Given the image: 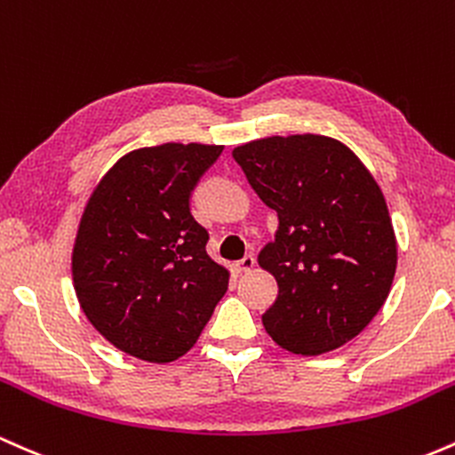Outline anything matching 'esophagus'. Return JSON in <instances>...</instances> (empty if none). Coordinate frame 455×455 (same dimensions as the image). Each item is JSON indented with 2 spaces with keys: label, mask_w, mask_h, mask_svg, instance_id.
<instances>
[{
  "label": "esophagus",
  "mask_w": 455,
  "mask_h": 455,
  "mask_svg": "<svg viewBox=\"0 0 455 455\" xmlns=\"http://www.w3.org/2000/svg\"><path fill=\"white\" fill-rule=\"evenodd\" d=\"M253 267H255V258H253V255H244L243 259L234 262V268H236L238 273H247V270H251Z\"/></svg>",
  "instance_id": "esophagus-1"
}]
</instances>
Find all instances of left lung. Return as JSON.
Instances as JSON below:
<instances>
[{
	"instance_id": "obj_1",
	"label": "left lung",
	"mask_w": 455,
	"mask_h": 455,
	"mask_svg": "<svg viewBox=\"0 0 455 455\" xmlns=\"http://www.w3.org/2000/svg\"><path fill=\"white\" fill-rule=\"evenodd\" d=\"M232 156L279 219L258 258L279 285L264 329L294 355L339 348L379 314L395 275L380 187L350 148L324 135L267 137Z\"/></svg>"
}]
</instances>
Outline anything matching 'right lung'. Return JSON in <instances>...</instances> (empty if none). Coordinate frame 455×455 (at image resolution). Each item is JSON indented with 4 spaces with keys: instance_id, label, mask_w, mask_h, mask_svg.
<instances>
[{
    "instance_id": "right-lung-1",
    "label": "right lung",
    "mask_w": 455,
    "mask_h": 455,
    "mask_svg": "<svg viewBox=\"0 0 455 455\" xmlns=\"http://www.w3.org/2000/svg\"><path fill=\"white\" fill-rule=\"evenodd\" d=\"M223 146L132 150L92 193L73 249L81 309L107 341L150 363L193 348L228 290L191 196Z\"/></svg>"
}]
</instances>
